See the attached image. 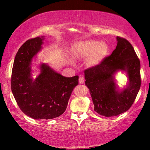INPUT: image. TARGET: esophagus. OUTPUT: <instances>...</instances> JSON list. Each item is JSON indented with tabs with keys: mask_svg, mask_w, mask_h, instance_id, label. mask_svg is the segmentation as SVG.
<instances>
[{
	"mask_svg": "<svg viewBox=\"0 0 150 150\" xmlns=\"http://www.w3.org/2000/svg\"><path fill=\"white\" fill-rule=\"evenodd\" d=\"M85 81V79L84 77H82V76H81L80 77H79V83L80 84H83Z\"/></svg>",
	"mask_w": 150,
	"mask_h": 150,
	"instance_id": "esophagus-1",
	"label": "esophagus"
}]
</instances>
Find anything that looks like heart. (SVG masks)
Here are the masks:
<instances>
[{"instance_id":"obj_1","label":"heart","mask_w":150,"mask_h":150,"mask_svg":"<svg viewBox=\"0 0 150 150\" xmlns=\"http://www.w3.org/2000/svg\"><path fill=\"white\" fill-rule=\"evenodd\" d=\"M108 49V45L104 42H98L97 40H90L79 43L73 50L72 55L75 59L88 57V66H94L101 62L106 55Z\"/></svg>"}]
</instances>
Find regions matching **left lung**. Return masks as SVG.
<instances>
[{
  "label": "left lung",
  "mask_w": 150,
  "mask_h": 150,
  "mask_svg": "<svg viewBox=\"0 0 150 150\" xmlns=\"http://www.w3.org/2000/svg\"><path fill=\"white\" fill-rule=\"evenodd\" d=\"M117 45L111 55L99 64L84 71L85 84L90 90L94 110L100 115L114 117L126 112L136 98L141 88V63L132 45L124 38L117 37ZM126 71L129 84L119 91L114 74Z\"/></svg>",
  "instance_id": "left-lung-1"
}]
</instances>
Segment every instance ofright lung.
I'll return each instance as SVG.
<instances>
[{
  "label": "right lung",
  "instance_id": "add662e5",
  "mask_svg": "<svg viewBox=\"0 0 150 150\" xmlns=\"http://www.w3.org/2000/svg\"><path fill=\"white\" fill-rule=\"evenodd\" d=\"M44 36L26 41L16 54L12 69L11 88L21 111L34 119H52L64 112L79 76L64 77L46 64L40 73L31 75V61L42 49Z\"/></svg>",
  "mask_w": 150,
  "mask_h": 150
}]
</instances>
